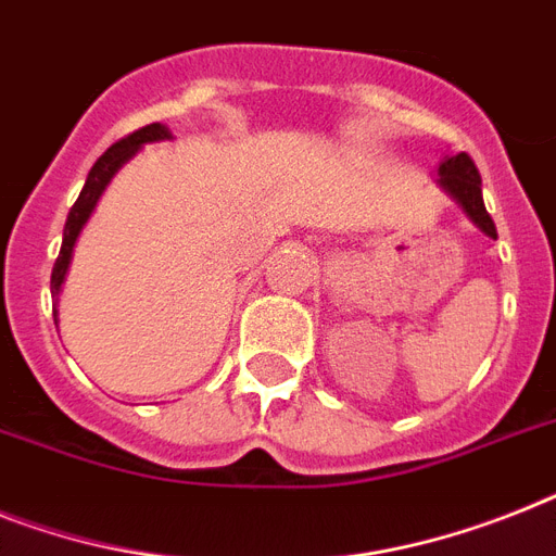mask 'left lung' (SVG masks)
<instances>
[{"label": "left lung", "mask_w": 556, "mask_h": 556, "mask_svg": "<svg viewBox=\"0 0 556 556\" xmlns=\"http://www.w3.org/2000/svg\"><path fill=\"white\" fill-rule=\"evenodd\" d=\"M437 185L466 211L468 219H471L485 237L497 239L494 219H491L489 211H485V202H482L480 170H477V165H473V160L468 153H451V156H445V160L440 162V168H437Z\"/></svg>", "instance_id": "1"}]
</instances>
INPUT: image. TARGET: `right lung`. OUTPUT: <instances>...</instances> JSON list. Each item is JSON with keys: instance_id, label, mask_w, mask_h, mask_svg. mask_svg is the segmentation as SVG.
I'll return each instance as SVG.
<instances>
[{"instance_id": "1", "label": "right lung", "mask_w": 556, "mask_h": 556, "mask_svg": "<svg viewBox=\"0 0 556 556\" xmlns=\"http://www.w3.org/2000/svg\"><path fill=\"white\" fill-rule=\"evenodd\" d=\"M162 139H174V134L168 130V125H162V122H153V125H146V128L134 130L130 137L119 139L116 146L108 148L97 162H93V168H90L88 179H85V188L79 193V200L74 202L71 207V214H67L65 223V233H62V248H59L56 265H53L51 274V293L59 300V293H62V282L67 277V268H71V260H74V245L79 233H83L85 223L90 219V214L97 211V202L102 200V193L111 185L119 168L125 162H130L137 156L139 151L151 142H162ZM53 319H56V311H53Z\"/></svg>"}]
</instances>
